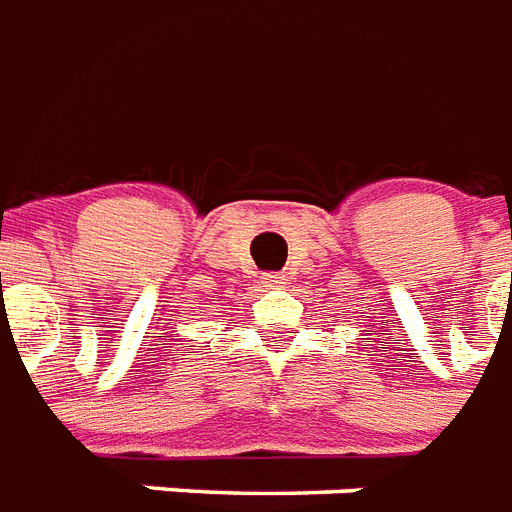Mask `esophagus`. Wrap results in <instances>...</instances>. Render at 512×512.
Here are the masks:
<instances>
[{"label": "esophagus", "instance_id": "1", "mask_svg": "<svg viewBox=\"0 0 512 512\" xmlns=\"http://www.w3.org/2000/svg\"><path fill=\"white\" fill-rule=\"evenodd\" d=\"M263 284L268 289H273V287H284V284H287V276H284V273H265L263 276Z\"/></svg>", "mask_w": 512, "mask_h": 512}]
</instances>
